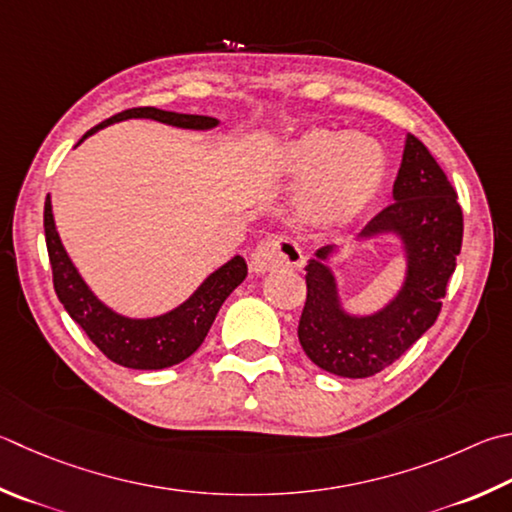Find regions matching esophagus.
I'll list each match as a JSON object with an SVG mask.
<instances>
[{
  "label": "esophagus",
  "instance_id": "obj_1",
  "mask_svg": "<svg viewBox=\"0 0 512 512\" xmlns=\"http://www.w3.org/2000/svg\"><path fill=\"white\" fill-rule=\"evenodd\" d=\"M304 264L302 248L288 237H268L250 257V271L268 273L275 268H300Z\"/></svg>",
  "mask_w": 512,
  "mask_h": 512
}]
</instances>
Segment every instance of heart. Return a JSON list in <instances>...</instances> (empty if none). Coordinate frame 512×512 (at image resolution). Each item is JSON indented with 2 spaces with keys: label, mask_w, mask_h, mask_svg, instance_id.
<instances>
[{
  "label": "heart",
  "mask_w": 512,
  "mask_h": 512,
  "mask_svg": "<svg viewBox=\"0 0 512 512\" xmlns=\"http://www.w3.org/2000/svg\"><path fill=\"white\" fill-rule=\"evenodd\" d=\"M280 170L309 183L306 215L322 226H345L378 197L387 176L383 147L362 134L313 129L286 147Z\"/></svg>",
  "instance_id": "obj_1"
}]
</instances>
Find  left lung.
<instances>
[{
  "mask_svg": "<svg viewBox=\"0 0 512 512\" xmlns=\"http://www.w3.org/2000/svg\"><path fill=\"white\" fill-rule=\"evenodd\" d=\"M398 237L405 253L401 291L371 315L342 306L324 246L306 264V302L297 338L320 369L342 378H369L392 365L439 318L441 300L457 266L463 212L448 176L430 150L407 134L394 203L362 228L358 239Z\"/></svg>",
  "mask_w": 512,
  "mask_h": 512,
  "instance_id": "1",
  "label": "left lung"
}]
</instances>
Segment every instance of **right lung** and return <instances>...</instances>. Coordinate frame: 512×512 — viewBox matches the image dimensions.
<instances>
[{
    "label": "right lung",
    "mask_w": 512,
    "mask_h": 512,
    "mask_svg": "<svg viewBox=\"0 0 512 512\" xmlns=\"http://www.w3.org/2000/svg\"><path fill=\"white\" fill-rule=\"evenodd\" d=\"M129 118H150L181 129H212L219 125V120L210 116L176 114V111H163L156 107H134L102 120L100 125L89 129L80 138L78 145L87 136L96 134L98 129ZM44 235L58 300L111 362L129 369H165L190 358L206 340L221 304L248 275L244 257L235 255L230 262L219 266L215 273H210L197 291L176 309L156 315V318H127V315H120L109 309L107 304H102L91 293L87 282L82 280L78 268L73 266L58 230H55L51 197L44 201Z\"/></svg>",
    "instance_id": "right-lung-1"
}]
</instances>
